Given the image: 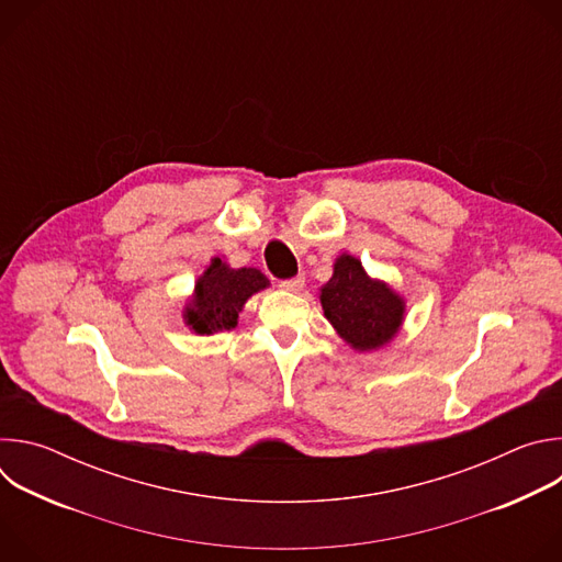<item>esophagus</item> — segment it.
Masks as SVG:
<instances>
[{
	"mask_svg": "<svg viewBox=\"0 0 562 562\" xmlns=\"http://www.w3.org/2000/svg\"><path fill=\"white\" fill-rule=\"evenodd\" d=\"M280 286H282L284 291H293V293H297V291L304 286V276H295V278H291V280H282V282H280Z\"/></svg>",
	"mask_w": 562,
	"mask_h": 562,
	"instance_id": "esophagus-1",
	"label": "esophagus"
}]
</instances>
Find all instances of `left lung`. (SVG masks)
Masks as SVG:
<instances>
[{
  "mask_svg": "<svg viewBox=\"0 0 562 562\" xmlns=\"http://www.w3.org/2000/svg\"><path fill=\"white\" fill-rule=\"evenodd\" d=\"M319 302L338 336L356 351L384 347L405 319V300L386 282L369 278L349 254L336 260L331 280L319 289Z\"/></svg>",
  "mask_w": 562,
  "mask_h": 562,
  "instance_id": "1",
  "label": "left lung"
}]
</instances>
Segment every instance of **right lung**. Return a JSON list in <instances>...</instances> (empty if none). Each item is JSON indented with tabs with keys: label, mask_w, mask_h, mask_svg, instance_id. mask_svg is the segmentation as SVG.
Masks as SVG:
<instances>
[{
	"label": "right lung",
	"mask_w": 562,
	"mask_h": 562,
	"mask_svg": "<svg viewBox=\"0 0 562 562\" xmlns=\"http://www.w3.org/2000/svg\"><path fill=\"white\" fill-rule=\"evenodd\" d=\"M267 286L269 280L258 269H231L213 258L184 306V323L200 336L231 331L237 327V313L245 302Z\"/></svg>",
	"instance_id": "1"
}]
</instances>
